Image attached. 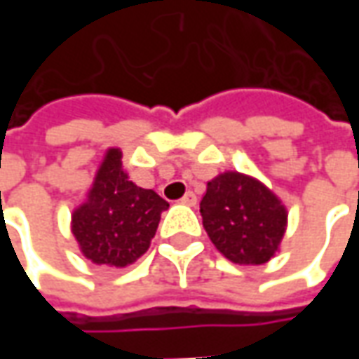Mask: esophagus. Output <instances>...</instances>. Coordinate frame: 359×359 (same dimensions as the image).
<instances>
[{"label": "esophagus", "mask_w": 359, "mask_h": 359, "mask_svg": "<svg viewBox=\"0 0 359 359\" xmlns=\"http://www.w3.org/2000/svg\"><path fill=\"white\" fill-rule=\"evenodd\" d=\"M180 202L184 203V205H196V202H198V198H196L194 192H187V194L182 196V200Z\"/></svg>", "instance_id": "obj_1"}]
</instances>
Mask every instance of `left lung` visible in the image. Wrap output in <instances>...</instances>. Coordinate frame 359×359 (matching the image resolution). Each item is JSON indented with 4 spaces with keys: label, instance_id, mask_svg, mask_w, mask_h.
<instances>
[{
    "label": "left lung",
    "instance_id": "8db88e82",
    "mask_svg": "<svg viewBox=\"0 0 359 359\" xmlns=\"http://www.w3.org/2000/svg\"><path fill=\"white\" fill-rule=\"evenodd\" d=\"M200 213L215 248L238 265L267 264L285 236L288 217L264 182L236 171L208 182Z\"/></svg>",
    "mask_w": 359,
    "mask_h": 359
}]
</instances>
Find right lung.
Wrapping results in <instances>:
<instances>
[{"label":"right lung","mask_w":359,"mask_h":359,"mask_svg":"<svg viewBox=\"0 0 359 359\" xmlns=\"http://www.w3.org/2000/svg\"><path fill=\"white\" fill-rule=\"evenodd\" d=\"M121 149L105 151L86 202L73 211L71 231L95 265L126 267L144 256L169 203L128 180Z\"/></svg>","instance_id":"right-lung-1"}]
</instances>
